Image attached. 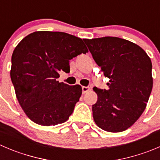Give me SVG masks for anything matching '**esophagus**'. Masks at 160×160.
Returning <instances> with one entry per match:
<instances>
[{
    "label": "esophagus",
    "mask_w": 160,
    "mask_h": 160,
    "mask_svg": "<svg viewBox=\"0 0 160 160\" xmlns=\"http://www.w3.org/2000/svg\"><path fill=\"white\" fill-rule=\"evenodd\" d=\"M89 91H90L89 87H85V86L82 87V91H83V94H85V93L88 92Z\"/></svg>",
    "instance_id": "obj_1"
}]
</instances>
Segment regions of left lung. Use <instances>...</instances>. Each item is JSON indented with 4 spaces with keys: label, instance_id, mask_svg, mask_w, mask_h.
Returning a JSON list of instances; mask_svg holds the SVG:
<instances>
[{
    "label": "left lung",
    "instance_id": "obj_1",
    "mask_svg": "<svg viewBox=\"0 0 160 160\" xmlns=\"http://www.w3.org/2000/svg\"><path fill=\"white\" fill-rule=\"evenodd\" d=\"M95 62L109 78L108 90L93 88L98 101L92 105L98 127L108 132L131 128L146 108L153 85L152 62L134 43L115 37L83 39Z\"/></svg>",
    "mask_w": 160,
    "mask_h": 160
}]
</instances>
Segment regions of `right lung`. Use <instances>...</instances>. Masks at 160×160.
<instances>
[{
    "label": "right lung",
    "instance_id": "add662e5",
    "mask_svg": "<svg viewBox=\"0 0 160 160\" xmlns=\"http://www.w3.org/2000/svg\"><path fill=\"white\" fill-rule=\"evenodd\" d=\"M88 48L82 39L62 32L36 31L15 47L10 75L20 106L41 126L62 123L82 94L80 85L59 83V72H69V60Z\"/></svg>",
    "mask_w": 160,
    "mask_h": 160
}]
</instances>
